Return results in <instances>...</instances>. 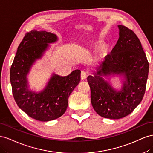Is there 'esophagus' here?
I'll use <instances>...</instances> for the list:
<instances>
[{
  "mask_svg": "<svg viewBox=\"0 0 153 153\" xmlns=\"http://www.w3.org/2000/svg\"><path fill=\"white\" fill-rule=\"evenodd\" d=\"M87 77V73L86 72L84 71H82L81 73V78L82 79H85Z\"/></svg>",
  "mask_w": 153,
  "mask_h": 153,
  "instance_id": "1",
  "label": "esophagus"
}]
</instances>
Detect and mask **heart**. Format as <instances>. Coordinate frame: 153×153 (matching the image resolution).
<instances>
[{"mask_svg":"<svg viewBox=\"0 0 153 153\" xmlns=\"http://www.w3.org/2000/svg\"><path fill=\"white\" fill-rule=\"evenodd\" d=\"M104 50H105V48H104V47H103V46L100 47L99 49V52H101V53H102V52H104Z\"/></svg>","mask_w":153,"mask_h":153,"instance_id":"1","label":"heart"}]
</instances>
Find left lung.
Here are the masks:
<instances>
[{
	"instance_id": "left-lung-1",
	"label": "left lung",
	"mask_w": 153,
	"mask_h": 153,
	"mask_svg": "<svg viewBox=\"0 0 153 153\" xmlns=\"http://www.w3.org/2000/svg\"><path fill=\"white\" fill-rule=\"evenodd\" d=\"M119 38L110 54L96 68L87 81L94 110L104 118L119 119L129 115L145 94L149 65L140 41L132 30L119 25ZM123 75L120 91L113 89L102 76Z\"/></svg>"
}]
</instances>
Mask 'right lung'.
Instances as JSON below:
<instances>
[{
	"label": "right lung",
	"instance_id": "obj_1",
	"mask_svg": "<svg viewBox=\"0 0 153 153\" xmlns=\"http://www.w3.org/2000/svg\"><path fill=\"white\" fill-rule=\"evenodd\" d=\"M55 34L33 30L21 42L10 69L12 92L17 105L30 117L47 122L58 119L66 111L68 97L81 80V71L67 76L56 74L44 90L35 92L29 89L27 75L36 60L42 57L48 43L57 42Z\"/></svg>",
	"mask_w": 153,
	"mask_h": 153
}]
</instances>
